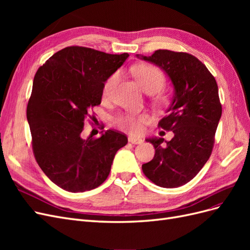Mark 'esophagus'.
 <instances>
[{
	"instance_id": "esophagus-1",
	"label": "esophagus",
	"mask_w": 250,
	"mask_h": 250,
	"mask_svg": "<svg viewBox=\"0 0 250 250\" xmlns=\"http://www.w3.org/2000/svg\"><path fill=\"white\" fill-rule=\"evenodd\" d=\"M128 141L131 144H134V145H139V144H142L143 141L141 139H137V138H133V137H129L128 138Z\"/></svg>"
}]
</instances>
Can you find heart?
Instances as JSON below:
<instances>
[{
    "label": "heart",
    "instance_id": "b5f03b06",
    "mask_svg": "<svg viewBox=\"0 0 250 250\" xmlns=\"http://www.w3.org/2000/svg\"><path fill=\"white\" fill-rule=\"evenodd\" d=\"M132 74L138 80L141 88L148 94H154L160 92L165 85L164 74L157 67L149 64H138L132 67ZM120 79L119 73H113L106 79L103 84L102 93L105 98H108L115 92L116 86ZM145 121V117L135 115V113H126L117 120V124L122 129L131 132L139 133L142 130V124Z\"/></svg>",
    "mask_w": 250,
    "mask_h": 250
}]
</instances>
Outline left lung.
<instances>
[{"label":"left lung","instance_id":"1","mask_svg":"<svg viewBox=\"0 0 250 250\" xmlns=\"http://www.w3.org/2000/svg\"><path fill=\"white\" fill-rule=\"evenodd\" d=\"M137 57L160 67L173 86L168 115L158 126L172 130L174 137L165 141V147L163 138L146 139L155 154L142 166L143 172L156 186L181 187L197 175L213 150L222 113L217 82L207 66L188 53L156 50L150 56Z\"/></svg>","mask_w":250,"mask_h":250}]
</instances>
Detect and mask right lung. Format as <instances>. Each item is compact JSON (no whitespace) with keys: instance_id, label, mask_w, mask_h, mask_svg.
<instances>
[{"instance_id":"right-lung-1","label":"right lung","mask_w":250,"mask_h":250,"mask_svg":"<svg viewBox=\"0 0 250 250\" xmlns=\"http://www.w3.org/2000/svg\"><path fill=\"white\" fill-rule=\"evenodd\" d=\"M129 54L67 47L52 55L36 72L27 106L36 162L56 186L72 193L99 187L107 178L123 133L101 131L82 138L85 118L99 105L104 82Z\"/></svg>"}]
</instances>
